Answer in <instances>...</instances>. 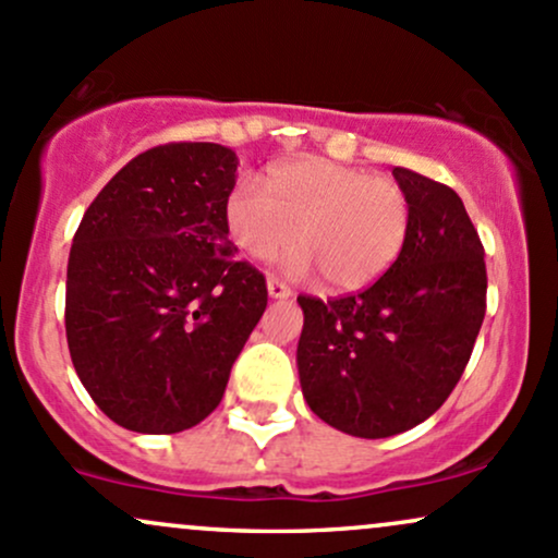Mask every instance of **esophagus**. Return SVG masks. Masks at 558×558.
<instances>
[{
    "label": "esophagus",
    "instance_id": "esophagus-1",
    "mask_svg": "<svg viewBox=\"0 0 558 558\" xmlns=\"http://www.w3.org/2000/svg\"><path fill=\"white\" fill-rule=\"evenodd\" d=\"M267 293H270V299H288L291 296V288L280 278H267Z\"/></svg>",
    "mask_w": 558,
    "mask_h": 558
}]
</instances>
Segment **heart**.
I'll use <instances>...</instances> for the list:
<instances>
[{
	"mask_svg": "<svg viewBox=\"0 0 558 558\" xmlns=\"http://www.w3.org/2000/svg\"><path fill=\"white\" fill-rule=\"evenodd\" d=\"M267 189L239 181L226 204V226L241 252L272 259L293 241V272H323L336 291L375 283L399 257L409 233V202L388 178L330 162L296 159L267 175Z\"/></svg>",
	"mask_w": 558,
	"mask_h": 558,
	"instance_id": "obj_1",
	"label": "heart"
}]
</instances>
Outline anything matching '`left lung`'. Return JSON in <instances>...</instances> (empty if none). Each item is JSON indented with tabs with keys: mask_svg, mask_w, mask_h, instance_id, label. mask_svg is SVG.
Returning a JSON list of instances; mask_svg holds the SVG:
<instances>
[{
	"mask_svg": "<svg viewBox=\"0 0 558 558\" xmlns=\"http://www.w3.org/2000/svg\"><path fill=\"white\" fill-rule=\"evenodd\" d=\"M409 202L399 257L343 299L299 296L301 393L319 420L356 438H388L444 407L485 317V252L448 185L393 168Z\"/></svg>",
	"mask_w": 558,
	"mask_h": 558,
	"instance_id": "1",
	"label": "left lung"
}]
</instances>
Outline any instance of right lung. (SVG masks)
<instances>
[{
	"instance_id": "1",
	"label": "right lung",
	"mask_w": 558,
	"mask_h": 558,
	"mask_svg": "<svg viewBox=\"0 0 558 558\" xmlns=\"http://www.w3.org/2000/svg\"><path fill=\"white\" fill-rule=\"evenodd\" d=\"M235 168L220 144L155 146L99 191L75 230L70 360L125 430L168 435L209 417L265 312V275L228 241Z\"/></svg>"
}]
</instances>
